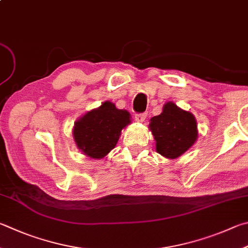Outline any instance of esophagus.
<instances>
[{
	"label": "esophagus",
	"mask_w": 248,
	"mask_h": 248,
	"mask_svg": "<svg viewBox=\"0 0 248 248\" xmlns=\"http://www.w3.org/2000/svg\"><path fill=\"white\" fill-rule=\"evenodd\" d=\"M147 114L146 112H142V114H137L136 115V120L138 121V123H143L144 120H145Z\"/></svg>",
	"instance_id": "1"
}]
</instances>
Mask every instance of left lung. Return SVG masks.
Segmentation results:
<instances>
[{"label": "left lung", "mask_w": 248, "mask_h": 248, "mask_svg": "<svg viewBox=\"0 0 248 248\" xmlns=\"http://www.w3.org/2000/svg\"><path fill=\"white\" fill-rule=\"evenodd\" d=\"M148 127L156 141V152L170 159L184 154L199 136L195 117L172 102L166 103L161 114L151 118Z\"/></svg>", "instance_id": "left-lung-1"}]
</instances>
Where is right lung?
Masks as SVG:
<instances>
[{
    "label": "right lung",
    "mask_w": 248,
    "mask_h": 248,
    "mask_svg": "<svg viewBox=\"0 0 248 248\" xmlns=\"http://www.w3.org/2000/svg\"><path fill=\"white\" fill-rule=\"evenodd\" d=\"M130 118L129 111L118 109L114 103L106 101L76 121L75 142L84 155L103 158L116 146L121 130L131 123Z\"/></svg>",
    "instance_id": "1"
}]
</instances>
